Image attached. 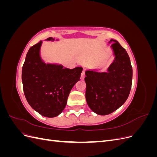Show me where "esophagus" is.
<instances>
[{
    "instance_id": "34e87169",
    "label": "esophagus",
    "mask_w": 157,
    "mask_h": 157,
    "mask_svg": "<svg viewBox=\"0 0 157 157\" xmlns=\"http://www.w3.org/2000/svg\"><path fill=\"white\" fill-rule=\"evenodd\" d=\"M84 77H85V69H83L82 72L81 73V77H80V78H81V79H84Z\"/></svg>"
}]
</instances>
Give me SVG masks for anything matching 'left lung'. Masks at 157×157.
<instances>
[{
  "instance_id": "8db88e82",
  "label": "left lung",
  "mask_w": 157,
  "mask_h": 157,
  "mask_svg": "<svg viewBox=\"0 0 157 157\" xmlns=\"http://www.w3.org/2000/svg\"><path fill=\"white\" fill-rule=\"evenodd\" d=\"M111 48L115 56L107 72L86 71V99L89 107L98 115H107L126 101L132 87V67L126 50L115 40Z\"/></svg>"
}]
</instances>
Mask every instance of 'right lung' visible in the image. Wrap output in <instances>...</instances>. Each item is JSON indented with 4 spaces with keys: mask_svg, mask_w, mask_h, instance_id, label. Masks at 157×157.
Instances as JSON below:
<instances>
[{
    "mask_svg": "<svg viewBox=\"0 0 157 157\" xmlns=\"http://www.w3.org/2000/svg\"><path fill=\"white\" fill-rule=\"evenodd\" d=\"M46 40L54 41L49 37ZM42 42L29 48L22 67L23 92L28 103L41 115L52 118L63 111L71 89L80 80L82 68L70 69L45 63L40 55Z\"/></svg>",
    "mask_w": 157,
    "mask_h": 157,
    "instance_id": "obj_1",
    "label": "right lung"
}]
</instances>
